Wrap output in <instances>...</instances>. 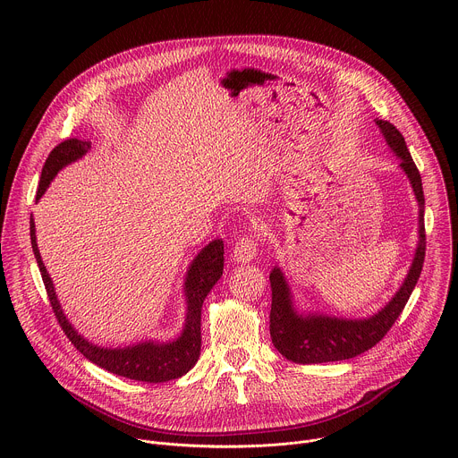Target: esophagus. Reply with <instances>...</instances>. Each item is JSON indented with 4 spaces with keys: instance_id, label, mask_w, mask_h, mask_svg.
I'll list each match as a JSON object with an SVG mask.
<instances>
[{
    "instance_id": "34e87169",
    "label": "esophagus",
    "mask_w": 458,
    "mask_h": 458,
    "mask_svg": "<svg viewBox=\"0 0 458 458\" xmlns=\"http://www.w3.org/2000/svg\"><path fill=\"white\" fill-rule=\"evenodd\" d=\"M257 255V239L253 233H246L242 235L235 246H233V260H237V263H250V260Z\"/></svg>"
}]
</instances>
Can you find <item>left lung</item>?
I'll return each instance as SVG.
<instances>
[{"label":"left lung","instance_id":"1","mask_svg":"<svg viewBox=\"0 0 458 458\" xmlns=\"http://www.w3.org/2000/svg\"><path fill=\"white\" fill-rule=\"evenodd\" d=\"M386 143L401 159V168L406 172L415 198L419 201V244L406 281L378 313L368 318H339L330 315H299L292 302V293L281 268L270 274L272 311L270 335L277 352L297 364H320L353 359L373 348L395 324L403 313L419 277L426 257V230H424V190L420 172L411 159L408 145L397 126L389 121L377 119Z\"/></svg>","mask_w":458,"mask_h":458}]
</instances>
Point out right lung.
<instances>
[{
    "label": "right lung",
    "mask_w": 458,
    "mask_h": 458,
    "mask_svg": "<svg viewBox=\"0 0 458 458\" xmlns=\"http://www.w3.org/2000/svg\"><path fill=\"white\" fill-rule=\"evenodd\" d=\"M90 150V141L71 138L61 141L54 150L48 154L43 170L39 186L36 191V201H39L45 190L48 188L50 181L55 177V174L80 157H83ZM30 242L32 251L36 255L38 267L41 272V279L52 306V311L61 326L64 335L76 346L78 352L90 362L98 364L99 368L132 380H143V382H166L172 378H179L184 373H188L193 364L199 359L201 352V308L214 288V284L223 276L225 267V244L221 239L212 241L208 246H205L199 255L191 260V265L186 274L184 281V295L188 302L186 318H184V328L182 334L172 341V343H140L136 346H126V348H101L89 341H85L78 332L72 328V324L64 317L52 281L47 274V268L41 260L38 242H36V228L34 219L30 216Z\"/></svg>",
    "instance_id": "1"
}]
</instances>
